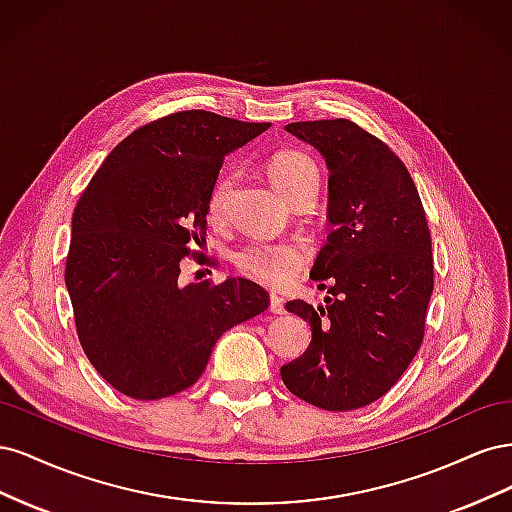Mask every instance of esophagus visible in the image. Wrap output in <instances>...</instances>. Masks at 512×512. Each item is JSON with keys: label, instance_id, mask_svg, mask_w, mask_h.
Instances as JSON below:
<instances>
[{"label": "esophagus", "instance_id": "esophagus-1", "mask_svg": "<svg viewBox=\"0 0 512 512\" xmlns=\"http://www.w3.org/2000/svg\"><path fill=\"white\" fill-rule=\"evenodd\" d=\"M269 309H271V314H286V307H284V299H280V297H275V294H271V303H269Z\"/></svg>", "mask_w": 512, "mask_h": 512}]
</instances>
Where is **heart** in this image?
<instances>
[{"label": "heart", "instance_id": "heart-1", "mask_svg": "<svg viewBox=\"0 0 512 512\" xmlns=\"http://www.w3.org/2000/svg\"><path fill=\"white\" fill-rule=\"evenodd\" d=\"M269 177L288 203L303 194H316L318 190V166L303 151L286 149L275 153L269 162ZM230 173H224L213 183L207 215L211 222H220L226 211V200L232 188ZM307 250L299 243H252L243 247L235 256L237 267L250 280L269 288H284L297 280V275L307 265Z\"/></svg>", "mask_w": 512, "mask_h": 512}]
</instances>
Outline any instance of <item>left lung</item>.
Masks as SVG:
<instances>
[{
  "instance_id": "8db88e82",
  "label": "left lung",
  "mask_w": 512,
  "mask_h": 512,
  "mask_svg": "<svg viewBox=\"0 0 512 512\" xmlns=\"http://www.w3.org/2000/svg\"><path fill=\"white\" fill-rule=\"evenodd\" d=\"M286 132L329 168L331 235L309 277L329 280L333 297L286 303L312 342L282 380L316 408L356 410L389 391L421 348L433 292L427 218L404 162L356 123L299 121Z\"/></svg>"
}]
</instances>
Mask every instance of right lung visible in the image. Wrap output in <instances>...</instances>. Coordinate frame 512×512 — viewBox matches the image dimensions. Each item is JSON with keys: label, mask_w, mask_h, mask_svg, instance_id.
Here are the masks:
<instances>
[{"label": "right lung", "mask_w": 512, "mask_h": 512, "mask_svg": "<svg viewBox=\"0 0 512 512\" xmlns=\"http://www.w3.org/2000/svg\"><path fill=\"white\" fill-rule=\"evenodd\" d=\"M269 126L168 115L123 138L89 181L72 215L66 288L89 363L119 393L149 401L185 391L215 342L269 307L245 277L177 282L188 245L205 243L224 158Z\"/></svg>", "instance_id": "add662e5"}]
</instances>
